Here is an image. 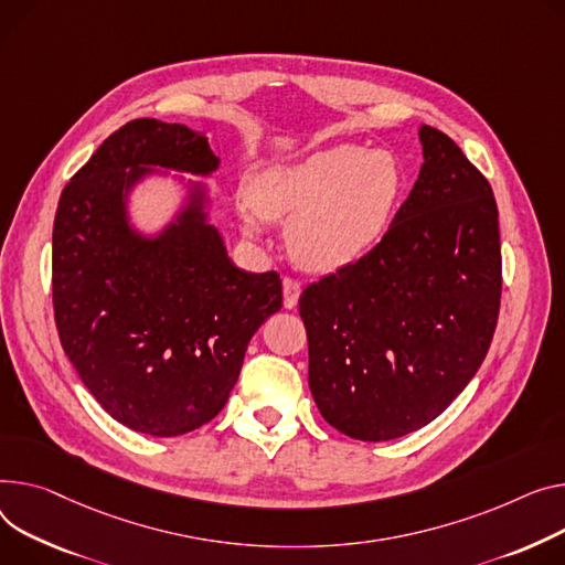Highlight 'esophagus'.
I'll list each match as a JSON object with an SVG mask.
<instances>
[{"instance_id": "1", "label": "esophagus", "mask_w": 565, "mask_h": 565, "mask_svg": "<svg viewBox=\"0 0 565 565\" xmlns=\"http://www.w3.org/2000/svg\"><path fill=\"white\" fill-rule=\"evenodd\" d=\"M284 307L286 309H295L297 307V299H299V292H302V286H299V281L290 279V277H284Z\"/></svg>"}]
</instances>
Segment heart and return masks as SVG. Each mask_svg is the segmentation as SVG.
Listing matches in <instances>:
<instances>
[{
  "instance_id": "b5f03b06",
  "label": "heart",
  "mask_w": 565,
  "mask_h": 565,
  "mask_svg": "<svg viewBox=\"0 0 565 565\" xmlns=\"http://www.w3.org/2000/svg\"><path fill=\"white\" fill-rule=\"evenodd\" d=\"M404 183V168L388 149L338 142L260 172L238 217L249 236L260 234L266 217L288 220L295 260L313 273H338L384 241Z\"/></svg>"
}]
</instances>
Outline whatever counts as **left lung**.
I'll list each match as a JSON object with an SVG mask.
<instances>
[{"instance_id":"left-lung-1","label":"left lung","mask_w":565,"mask_h":565,"mask_svg":"<svg viewBox=\"0 0 565 565\" xmlns=\"http://www.w3.org/2000/svg\"><path fill=\"white\" fill-rule=\"evenodd\" d=\"M420 174L384 241L305 288L309 386L322 418L356 440L425 425L470 384L498 324V204L443 131L420 125Z\"/></svg>"}]
</instances>
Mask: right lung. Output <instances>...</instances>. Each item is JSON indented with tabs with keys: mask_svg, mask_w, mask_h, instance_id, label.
Instances as JSON below:
<instances>
[{
	"mask_svg": "<svg viewBox=\"0 0 565 565\" xmlns=\"http://www.w3.org/2000/svg\"><path fill=\"white\" fill-rule=\"evenodd\" d=\"M220 159L204 131L154 118L110 134L63 188L52 236L63 352L113 420L181 436L213 420L238 382L256 329L281 309L277 273H245L211 222L204 181ZM170 180L161 228L132 220V193Z\"/></svg>",
	"mask_w": 565,
	"mask_h": 565,
	"instance_id": "obj_1",
	"label": "right lung"
}]
</instances>
